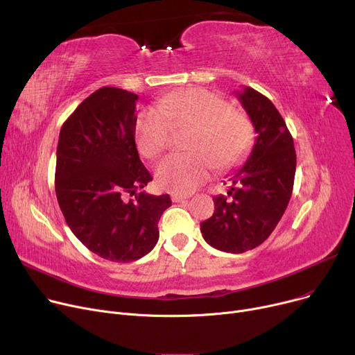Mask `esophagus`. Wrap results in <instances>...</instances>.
I'll return each mask as SVG.
<instances>
[{
	"mask_svg": "<svg viewBox=\"0 0 355 355\" xmlns=\"http://www.w3.org/2000/svg\"><path fill=\"white\" fill-rule=\"evenodd\" d=\"M189 198H190L189 194H181V193H174V194H171V200H173L174 202H184V201H187Z\"/></svg>",
	"mask_w": 355,
	"mask_h": 355,
	"instance_id": "obj_1",
	"label": "esophagus"
}]
</instances>
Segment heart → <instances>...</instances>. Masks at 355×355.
I'll return each mask as SVG.
<instances>
[{
    "mask_svg": "<svg viewBox=\"0 0 355 355\" xmlns=\"http://www.w3.org/2000/svg\"><path fill=\"white\" fill-rule=\"evenodd\" d=\"M171 125H190L185 154H170L155 166L161 189L191 193L210 177L213 166L227 170L243 158L252 146V121L241 110L206 89L173 92L159 101V107L144 109L135 126V139L145 158L158 157L166 146Z\"/></svg>",
    "mask_w": 355,
    "mask_h": 355,
    "instance_id": "heart-1",
    "label": "heart"
}]
</instances>
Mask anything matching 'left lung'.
<instances>
[{"instance_id":"8db88e82","label":"left lung","mask_w":355,"mask_h":355,"mask_svg":"<svg viewBox=\"0 0 355 355\" xmlns=\"http://www.w3.org/2000/svg\"><path fill=\"white\" fill-rule=\"evenodd\" d=\"M236 96L257 137L248 161L230 175L227 196L213 197L214 213L200 225L204 240L227 253L252 250L270 236L288 207L296 170L293 139L275 105L252 87Z\"/></svg>"}]
</instances>
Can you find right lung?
Wrapping results in <instances>:
<instances>
[{"mask_svg": "<svg viewBox=\"0 0 355 355\" xmlns=\"http://www.w3.org/2000/svg\"><path fill=\"white\" fill-rule=\"evenodd\" d=\"M138 95L105 86L63 123L55 196L67 226L93 253L128 263L151 252L168 194L138 193L153 181L135 145ZM135 195L130 200L128 197Z\"/></svg>", "mask_w": 355, "mask_h": 355, "instance_id": "obj_1", "label": "right lung"}]
</instances>
